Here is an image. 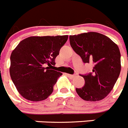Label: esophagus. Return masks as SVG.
Listing matches in <instances>:
<instances>
[{"label":"esophagus","instance_id":"34e87169","mask_svg":"<svg viewBox=\"0 0 128 128\" xmlns=\"http://www.w3.org/2000/svg\"><path fill=\"white\" fill-rule=\"evenodd\" d=\"M66 75L67 76H68V77H69V78H74V77L76 76V75H75V74H74V75H72V74H66Z\"/></svg>","mask_w":128,"mask_h":128}]
</instances>
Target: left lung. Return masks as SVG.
I'll return each mask as SVG.
<instances>
[{
    "label": "left lung",
    "mask_w": 128,
    "mask_h": 128,
    "mask_svg": "<svg viewBox=\"0 0 128 128\" xmlns=\"http://www.w3.org/2000/svg\"><path fill=\"white\" fill-rule=\"evenodd\" d=\"M70 44L84 63L94 64L92 72L81 75L85 83L76 92L84 100L98 101L108 96L119 76L120 53L118 46L102 34L96 32L70 36Z\"/></svg>",
    "instance_id": "8db88e82"
}]
</instances>
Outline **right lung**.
I'll return each instance as SVG.
<instances>
[{
  "mask_svg": "<svg viewBox=\"0 0 128 128\" xmlns=\"http://www.w3.org/2000/svg\"><path fill=\"white\" fill-rule=\"evenodd\" d=\"M67 35L30 36L20 42L10 57V73L20 94L31 101L45 100L62 73L46 65H54Z\"/></svg>",
  "mask_w": 128,
  "mask_h": 128,
  "instance_id": "obj_1",
  "label": "right lung"
}]
</instances>
